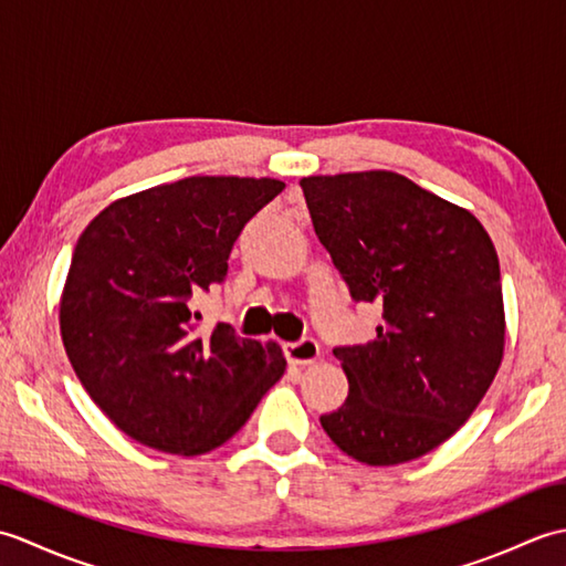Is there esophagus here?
<instances>
[{"mask_svg":"<svg viewBox=\"0 0 566 566\" xmlns=\"http://www.w3.org/2000/svg\"><path fill=\"white\" fill-rule=\"evenodd\" d=\"M284 355L292 365H311L321 355V345L314 338H302L284 345Z\"/></svg>","mask_w":566,"mask_h":566,"instance_id":"obj_1","label":"esophagus"}]
</instances>
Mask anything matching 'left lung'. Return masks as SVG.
I'll use <instances>...</instances> for the list:
<instances>
[{
	"label": "left lung",
	"mask_w": 566,
	"mask_h": 566,
	"mask_svg": "<svg viewBox=\"0 0 566 566\" xmlns=\"http://www.w3.org/2000/svg\"><path fill=\"white\" fill-rule=\"evenodd\" d=\"M298 185L353 302L381 304L384 318L371 343L333 350L350 391L321 426L357 462H411L460 430L499 371L506 318L496 248L467 209L403 175Z\"/></svg>",
	"instance_id": "8db88e82"
}]
</instances>
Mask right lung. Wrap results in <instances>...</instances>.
<instances>
[{
  "label": "right lung",
  "instance_id": "1",
  "mask_svg": "<svg viewBox=\"0 0 566 566\" xmlns=\"http://www.w3.org/2000/svg\"><path fill=\"white\" fill-rule=\"evenodd\" d=\"M280 179L187 177L109 203L80 235L60 298L70 365L128 438L170 454L231 440L286 359L228 323L199 333L189 298L228 274ZM199 318V316H197Z\"/></svg>",
  "mask_w": 566,
  "mask_h": 566
}]
</instances>
